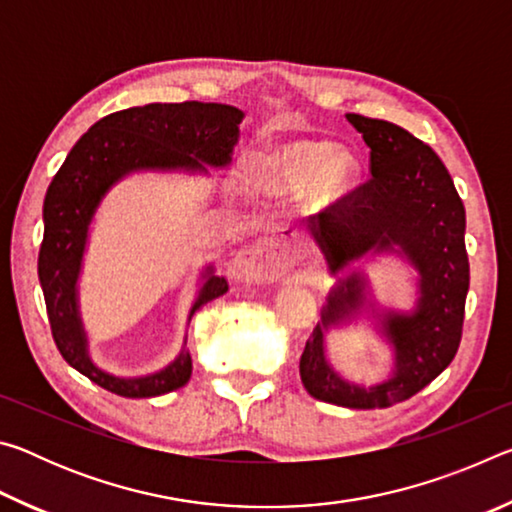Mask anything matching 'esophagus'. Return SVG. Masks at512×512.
<instances>
[{
    "mask_svg": "<svg viewBox=\"0 0 512 512\" xmlns=\"http://www.w3.org/2000/svg\"><path fill=\"white\" fill-rule=\"evenodd\" d=\"M289 253L277 237H262L253 246L241 250L230 266L237 280H273L289 266Z\"/></svg>",
    "mask_w": 512,
    "mask_h": 512,
    "instance_id": "esophagus-1",
    "label": "esophagus"
}]
</instances>
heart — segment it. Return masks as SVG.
Returning a JSON list of instances; mask_svg holds the SVG:
<instances>
[{"label":"heart","mask_w":512,"mask_h":512,"mask_svg":"<svg viewBox=\"0 0 512 512\" xmlns=\"http://www.w3.org/2000/svg\"><path fill=\"white\" fill-rule=\"evenodd\" d=\"M359 158L348 146L323 140H287L271 146L255 162V176L268 189L307 185L311 201L334 205L352 192L359 178Z\"/></svg>","instance_id":"obj_1"}]
</instances>
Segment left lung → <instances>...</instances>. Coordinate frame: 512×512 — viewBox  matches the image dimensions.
<instances>
[{"instance_id":"obj_1","label":"left lung","mask_w":512,"mask_h":512,"mask_svg":"<svg viewBox=\"0 0 512 512\" xmlns=\"http://www.w3.org/2000/svg\"><path fill=\"white\" fill-rule=\"evenodd\" d=\"M345 119L368 144L372 178L329 210L309 216V235L332 275L375 255L402 257L415 271L418 298L411 311L388 309L372 300L366 273L341 277L302 352L300 379L320 402L384 409L422 391L456 357L470 289L465 207L431 146L391 121L354 112ZM361 313L376 320L394 348L392 377L372 387L345 380L324 352L328 329Z\"/></svg>"}]
</instances>
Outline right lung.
<instances>
[{
    "label": "right lung",
    "mask_w": 512,
    "mask_h": 512,
    "mask_svg": "<svg viewBox=\"0 0 512 512\" xmlns=\"http://www.w3.org/2000/svg\"><path fill=\"white\" fill-rule=\"evenodd\" d=\"M244 112L225 103H149L99 119L67 153L51 180L42 221L38 277L56 348L69 366L121 397H158L183 388L192 377V354L180 350L169 366L144 377H117L90 357L88 332L79 305V277L88 250L90 225L99 205L121 180L144 171H183L207 176L232 160ZM228 291L225 277L205 266L189 318Z\"/></svg>",
    "instance_id": "right-lung-1"
}]
</instances>
